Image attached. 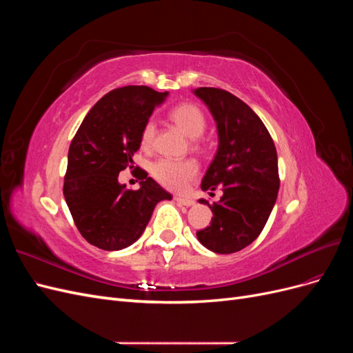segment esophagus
<instances>
[{"label":"esophagus","mask_w":353,"mask_h":353,"mask_svg":"<svg viewBox=\"0 0 353 353\" xmlns=\"http://www.w3.org/2000/svg\"><path fill=\"white\" fill-rule=\"evenodd\" d=\"M175 201L181 206H193L194 205V200L193 199H188V197H181V196H175L174 197Z\"/></svg>","instance_id":"34e87169"}]
</instances>
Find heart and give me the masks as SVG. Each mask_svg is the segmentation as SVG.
<instances>
[{"mask_svg": "<svg viewBox=\"0 0 353 353\" xmlns=\"http://www.w3.org/2000/svg\"><path fill=\"white\" fill-rule=\"evenodd\" d=\"M172 119L181 130L188 137L197 138L203 134L206 128V117L203 112L193 103H181L170 110ZM156 138V122L147 121L143 132L141 141L144 147H150ZM150 172L159 184L169 190H183L191 179L199 172V163L194 159L175 160L169 157H160L152 163Z\"/></svg>", "mask_w": 353, "mask_h": 353, "instance_id": "heart-1", "label": "heart"}]
</instances>
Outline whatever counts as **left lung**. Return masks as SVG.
<instances>
[{
  "mask_svg": "<svg viewBox=\"0 0 353 353\" xmlns=\"http://www.w3.org/2000/svg\"><path fill=\"white\" fill-rule=\"evenodd\" d=\"M216 121L219 145L201 190L223 191L219 201L208 205L210 225L197 231L199 241L209 250L228 254L258 239L280 188L279 159L266 126L248 104L221 88L194 91Z\"/></svg>",
  "mask_w": 353,
  "mask_h": 353,
  "instance_id": "obj_1",
  "label": "left lung"
}]
</instances>
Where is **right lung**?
Returning a JSON list of instances; mask_svg holds the SVG:
<instances>
[{"mask_svg":"<svg viewBox=\"0 0 353 353\" xmlns=\"http://www.w3.org/2000/svg\"><path fill=\"white\" fill-rule=\"evenodd\" d=\"M168 92L144 85L112 90L85 116L69 147L63 184L68 208L81 236L103 250H122L141 237L168 191L143 170L141 187L128 190L117 176L132 168L141 132Z\"/></svg>","mask_w":353,"mask_h":353,"instance_id":"right-lung-1","label":"right lung"}]
</instances>
